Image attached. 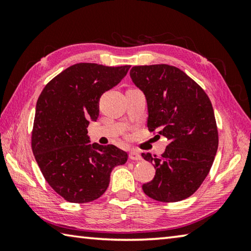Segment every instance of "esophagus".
<instances>
[{
	"mask_svg": "<svg viewBox=\"0 0 251 251\" xmlns=\"http://www.w3.org/2000/svg\"><path fill=\"white\" fill-rule=\"evenodd\" d=\"M128 157L130 160H141L142 159V156L139 155V152L135 151H130L128 154Z\"/></svg>",
	"mask_w": 251,
	"mask_h": 251,
	"instance_id": "34e87169",
	"label": "esophagus"
}]
</instances>
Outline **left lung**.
Segmentation results:
<instances>
[{"mask_svg": "<svg viewBox=\"0 0 251 251\" xmlns=\"http://www.w3.org/2000/svg\"><path fill=\"white\" fill-rule=\"evenodd\" d=\"M129 74L146 96L148 130L168 141L161 156L142 154L156 168L154 179L144 184L143 190L157 201H180L201 187L218 150L211 101L193 78L175 66H133Z\"/></svg>", "mask_w": 251, "mask_h": 251, "instance_id": "obj_1", "label": "left lung"}]
</instances>
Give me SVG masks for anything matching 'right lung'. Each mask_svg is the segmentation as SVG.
I'll return each mask as SVG.
<instances>
[{
    "label": "right lung",
    "instance_id": "add662e5",
    "mask_svg": "<svg viewBox=\"0 0 251 251\" xmlns=\"http://www.w3.org/2000/svg\"><path fill=\"white\" fill-rule=\"evenodd\" d=\"M129 65L77 63L45 85L36 103L31 145L45 180L65 201L90 202L107 189L113 168L127 161L114 145H90L87 127L99 101L121 82Z\"/></svg>",
    "mask_w": 251,
    "mask_h": 251
}]
</instances>
